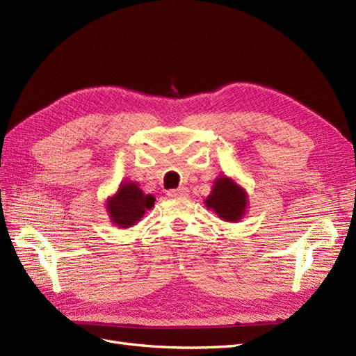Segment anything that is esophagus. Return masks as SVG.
<instances>
[{
	"mask_svg": "<svg viewBox=\"0 0 356 356\" xmlns=\"http://www.w3.org/2000/svg\"><path fill=\"white\" fill-rule=\"evenodd\" d=\"M187 195H188V190L186 187H179V188H174V190H169L168 191V196L169 197H174V199L186 197Z\"/></svg>",
	"mask_w": 356,
	"mask_h": 356,
	"instance_id": "obj_1",
	"label": "esophagus"
}]
</instances>
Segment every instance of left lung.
<instances>
[{
  "label": "left lung",
  "instance_id": "8db88e82",
  "mask_svg": "<svg viewBox=\"0 0 356 356\" xmlns=\"http://www.w3.org/2000/svg\"><path fill=\"white\" fill-rule=\"evenodd\" d=\"M204 204L224 221H239L246 211L248 195L229 177H220L213 181L211 195Z\"/></svg>",
  "mask_w": 356,
  "mask_h": 356
}]
</instances>
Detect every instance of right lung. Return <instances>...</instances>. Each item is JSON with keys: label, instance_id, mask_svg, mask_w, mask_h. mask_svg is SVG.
Returning a JSON list of instances; mask_svg holds the SVG:
<instances>
[{"label": "right lung", "instance_id": "add662e5", "mask_svg": "<svg viewBox=\"0 0 356 356\" xmlns=\"http://www.w3.org/2000/svg\"><path fill=\"white\" fill-rule=\"evenodd\" d=\"M156 197L145 195L136 182H122L114 196L106 199V211L118 227H132L154 207Z\"/></svg>", "mask_w": 356, "mask_h": 356}]
</instances>
